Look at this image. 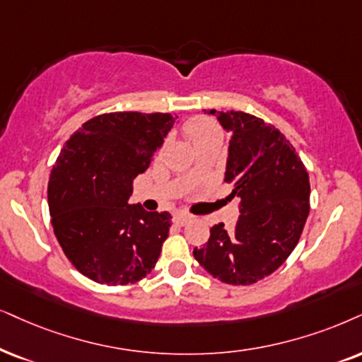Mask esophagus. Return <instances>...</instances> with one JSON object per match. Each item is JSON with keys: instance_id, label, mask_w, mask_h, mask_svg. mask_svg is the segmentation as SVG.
I'll list each match as a JSON object with an SVG mask.
<instances>
[{"instance_id": "esophagus-1", "label": "esophagus", "mask_w": 362, "mask_h": 362, "mask_svg": "<svg viewBox=\"0 0 362 362\" xmlns=\"http://www.w3.org/2000/svg\"><path fill=\"white\" fill-rule=\"evenodd\" d=\"M190 221H192V217H190V215H187V214H177L175 217H173V222H175L177 226H180V227L187 226V223H189Z\"/></svg>"}]
</instances>
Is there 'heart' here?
Segmentation results:
<instances>
[{
    "label": "heart",
    "mask_w": 362,
    "mask_h": 362,
    "mask_svg": "<svg viewBox=\"0 0 362 362\" xmlns=\"http://www.w3.org/2000/svg\"><path fill=\"white\" fill-rule=\"evenodd\" d=\"M184 132L194 144H199L204 139H207L210 135L221 134V128L215 122L205 117H192L190 120L185 122Z\"/></svg>",
    "instance_id": "obj_1"
}]
</instances>
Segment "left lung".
<instances>
[{"label": "left lung", "instance_id": "1", "mask_svg": "<svg viewBox=\"0 0 362 362\" xmlns=\"http://www.w3.org/2000/svg\"><path fill=\"white\" fill-rule=\"evenodd\" d=\"M217 118L232 134L226 182L230 197H240V215L230 230L210 228L194 257L221 282L250 286L276 272L299 242L310 209L309 173L272 123L235 110Z\"/></svg>", "mask_w": 362, "mask_h": 362}]
</instances>
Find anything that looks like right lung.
<instances>
[{
  "mask_svg": "<svg viewBox=\"0 0 362 362\" xmlns=\"http://www.w3.org/2000/svg\"><path fill=\"white\" fill-rule=\"evenodd\" d=\"M173 122L170 113H103L63 145L48 182L52 226L68 260L91 281L127 286L157 264L172 215L128 199Z\"/></svg>",
  "mask_w": 362,
  "mask_h": 362,
  "instance_id": "add662e5",
  "label": "right lung"
}]
</instances>
